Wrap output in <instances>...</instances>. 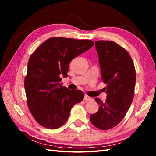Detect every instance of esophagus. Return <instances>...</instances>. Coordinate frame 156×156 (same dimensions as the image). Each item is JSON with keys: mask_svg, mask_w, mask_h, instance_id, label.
I'll list each match as a JSON object with an SVG mask.
<instances>
[{"mask_svg": "<svg viewBox=\"0 0 156 156\" xmlns=\"http://www.w3.org/2000/svg\"><path fill=\"white\" fill-rule=\"evenodd\" d=\"M84 100L85 101H92V98L91 97H89V96H88V95L86 94V95L84 96Z\"/></svg>", "mask_w": 156, "mask_h": 156, "instance_id": "obj_1", "label": "esophagus"}]
</instances>
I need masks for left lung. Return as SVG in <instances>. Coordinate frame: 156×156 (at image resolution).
<instances>
[{"instance_id": "8db88e82", "label": "left lung", "mask_w": 156, "mask_h": 156, "mask_svg": "<svg viewBox=\"0 0 156 156\" xmlns=\"http://www.w3.org/2000/svg\"><path fill=\"white\" fill-rule=\"evenodd\" d=\"M96 49L106 84L105 102L95 98L98 111L90 117L92 124L101 130L113 128L127 113L134 97L136 74L127 51L114 41H96Z\"/></svg>"}]
</instances>
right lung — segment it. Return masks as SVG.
I'll return each mask as SVG.
<instances>
[{"instance_id": "obj_1", "label": "right lung", "mask_w": 156, "mask_h": 156, "mask_svg": "<svg viewBox=\"0 0 156 156\" xmlns=\"http://www.w3.org/2000/svg\"><path fill=\"white\" fill-rule=\"evenodd\" d=\"M93 45L89 39L51 37L29 58L24 86L29 109L39 125L50 129L60 127L73 106L83 100V92L62 87L60 77L68 76L72 59Z\"/></svg>"}]
</instances>
